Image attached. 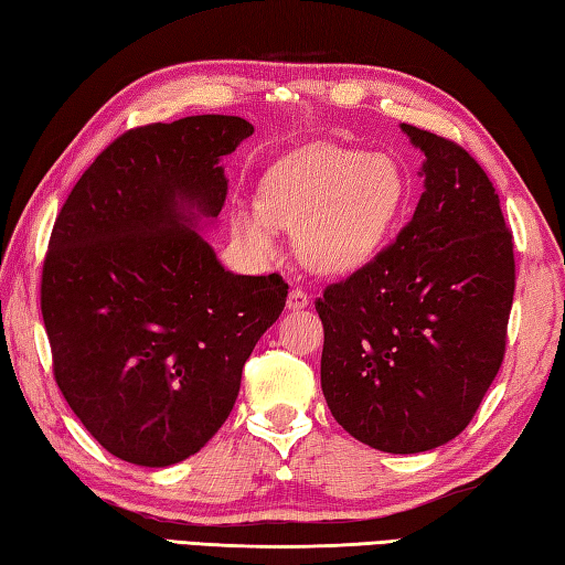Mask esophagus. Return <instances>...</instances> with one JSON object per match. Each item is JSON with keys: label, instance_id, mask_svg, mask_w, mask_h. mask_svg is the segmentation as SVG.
<instances>
[{"label": "esophagus", "instance_id": "esophagus-1", "mask_svg": "<svg viewBox=\"0 0 565 565\" xmlns=\"http://www.w3.org/2000/svg\"><path fill=\"white\" fill-rule=\"evenodd\" d=\"M310 305V298H308V292H302V290H290V295H288V310H305Z\"/></svg>", "mask_w": 565, "mask_h": 565}]
</instances>
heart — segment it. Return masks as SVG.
I'll use <instances>...</instances> for the list:
<instances>
[{"mask_svg":"<svg viewBox=\"0 0 565 565\" xmlns=\"http://www.w3.org/2000/svg\"><path fill=\"white\" fill-rule=\"evenodd\" d=\"M407 183L392 156L318 146L277 163L260 185V203H235V235L255 250L275 245L277 227L315 273L348 275L367 265L399 221Z\"/></svg>","mask_w":565,"mask_h":565,"instance_id":"1","label":"heart"}]
</instances>
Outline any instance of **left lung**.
<instances>
[{
    "instance_id": "obj_1",
    "label": "left lung",
    "mask_w": 565,
    "mask_h": 565,
    "mask_svg": "<svg viewBox=\"0 0 565 565\" xmlns=\"http://www.w3.org/2000/svg\"><path fill=\"white\" fill-rule=\"evenodd\" d=\"M402 131L424 153L417 211L315 310L332 417L372 449L417 454L459 437L497 377L516 265L483 168L449 138Z\"/></svg>"
}]
</instances>
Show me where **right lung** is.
I'll return each instance as SVG.
<instances>
[{
    "label": "right lung",
    "instance_id": "1",
    "mask_svg": "<svg viewBox=\"0 0 565 565\" xmlns=\"http://www.w3.org/2000/svg\"><path fill=\"white\" fill-rule=\"evenodd\" d=\"M241 116H185L118 136L56 215L42 315L58 390L88 434L138 467L201 451L280 318V275H235L205 243L227 195Z\"/></svg>",
    "mask_w": 565,
    "mask_h": 565
}]
</instances>
